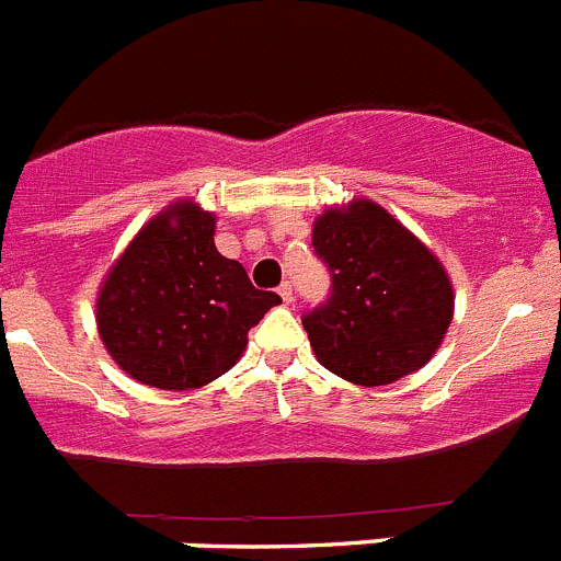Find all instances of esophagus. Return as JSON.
I'll use <instances>...</instances> for the list:
<instances>
[{
    "instance_id": "esophagus-1",
    "label": "esophagus",
    "mask_w": 561,
    "mask_h": 561,
    "mask_svg": "<svg viewBox=\"0 0 561 561\" xmlns=\"http://www.w3.org/2000/svg\"><path fill=\"white\" fill-rule=\"evenodd\" d=\"M277 295H280V300H284L286 306L291 304V284H289V280H284V284L277 286Z\"/></svg>"
}]
</instances>
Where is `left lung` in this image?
Returning <instances> with one entry per match:
<instances>
[{"mask_svg":"<svg viewBox=\"0 0 561 561\" xmlns=\"http://www.w3.org/2000/svg\"><path fill=\"white\" fill-rule=\"evenodd\" d=\"M311 247L331 275L329 297L304 314L320 365L365 388L427 365L455 306L438 257L374 202L323 213Z\"/></svg>","mask_w":561,"mask_h":561,"instance_id":"8db88e82","label":"left lung"}]
</instances>
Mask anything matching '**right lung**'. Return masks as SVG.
Returning <instances> with one entry per match:
<instances>
[{
	"label": "right lung",
	"mask_w": 561,
	"mask_h": 561,
	"mask_svg": "<svg viewBox=\"0 0 561 561\" xmlns=\"http://www.w3.org/2000/svg\"><path fill=\"white\" fill-rule=\"evenodd\" d=\"M213 232L210 213L176 202L108 272L98 331L114 362L142 385L193 390L219 379L247 348L252 325L280 304L216 250Z\"/></svg>",
	"instance_id": "1"
}]
</instances>
